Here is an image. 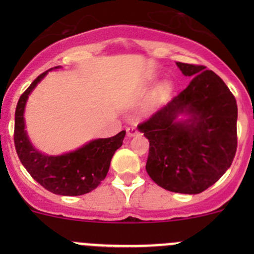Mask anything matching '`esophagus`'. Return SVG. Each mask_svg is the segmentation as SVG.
<instances>
[{"instance_id": "obj_1", "label": "esophagus", "mask_w": 254, "mask_h": 254, "mask_svg": "<svg viewBox=\"0 0 254 254\" xmlns=\"http://www.w3.org/2000/svg\"><path fill=\"white\" fill-rule=\"evenodd\" d=\"M137 134H139V131H137V129L135 127H129L127 129V135L129 137L135 136V135H137Z\"/></svg>"}]
</instances>
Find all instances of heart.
<instances>
[{"label": "heart", "mask_w": 254, "mask_h": 254, "mask_svg": "<svg viewBox=\"0 0 254 254\" xmlns=\"http://www.w3.org/2000/svg\"><path fill=\"white\" fill-rule=\"evenodd\" d=\"M173 89V83L171 81H166L165 83L161 86L160 88V94L161 96H165V94H168Z\"/></svg>", "instance_id": "1"}]
</instances>
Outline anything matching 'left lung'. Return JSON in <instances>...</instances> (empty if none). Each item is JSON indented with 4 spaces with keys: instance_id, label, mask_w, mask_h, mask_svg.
<instances>
[{
    "instance_id": "1",
    "label": "left lung",
    "mask_w": 254,
    "mask_h": 254,
    "mask_svg": "<svg viewBox=\"0 0 254 254\" xmlns=\"http://www.w3.org/2000/svg\"><path fill=\"white\" fill-rule=\"evenodd\" d=\"M176 64L193 78L137 129L150 142L146 171L151 179L170 191L199 194L234 161L237 103L225 82L205 66Z\"/></svg>"
}]
</instances>
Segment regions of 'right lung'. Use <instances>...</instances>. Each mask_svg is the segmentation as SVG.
I'll return each mask as SVG.
<instances>
[{"label": "right lung", "instance_id": "obj_1", "mask_svg": "<svg viewBox=\"0 0 254 254\" xmlns=\"http://www.w3.org/2000/svg\"><path fill=\"white\" fill-rule=\"evenodd\" d=\"M50 68L32 82L18 101L14 115V145L20 162L45 189L58 195L75 196L92 191L106 178L115 151L123 145L125 130L108 139H96L63 155H47L30 141L25 130L28 98Z\"/></svg>", "mask_w": 254, "mask_h": 254}]
</instances>
